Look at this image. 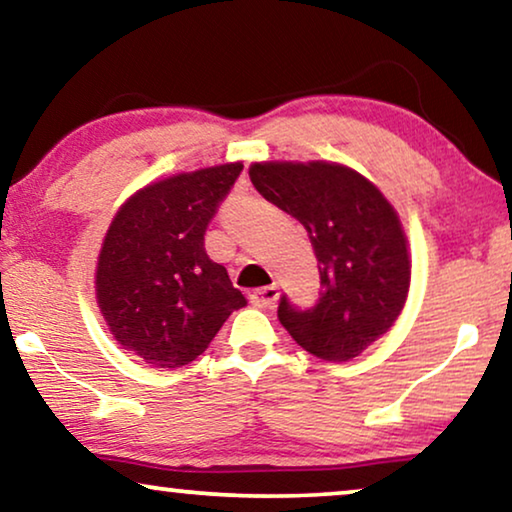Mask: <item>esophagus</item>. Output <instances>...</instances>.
<instances>
[{"label": "esophagus", "mask_w": 512, "mask_h": 512, "mask_svg": "<svg viewBox=\"0 0 512 512\" xmlns=\"http://www.w3.org/2000/svg\"><path fill=\"white\" fill-rule=\"evenodd\" d=\"M278 301V287L269 285V287H257V290L250 292V304L257 308H271Z\"/></svg>", "instance_id": "34e87169"}]
</instances>
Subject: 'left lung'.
<instances>
[{"label":"left lung","instance_id":"1","mask_svg":"<svg viewBox=\"0 0 512 512\" xmlns=\"http://www.w3.org/2000/svg\"><path fill=\"white\" fill-rule=\"evenodd\" d=\"M250 181L306 227L318 257V304L301 311L280 297V325L327 362L362 355L408 297V241L397 211L371 181L334 162L253 164Z\"/></svg>","mask_w":512,"mask_h":512}]
</instances>
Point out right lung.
Listing matches in <instances>:
<instances>
[{
    "label": "right lung",
    "instance_id": "1",
    "mask_svg": "<svg viewBox=\"0 0 512 512\" xmlns=\"http://www.w3.org/2000/svg\"><path fill=\"white\" fill-rule=\"evenodd\" d=\"M241 162L178 174L132 194L111 222L97 262V304L125 350L155 369L190 364L246 306L204 234Z\"/></svg>",
    "mask_w": 512,
    "mask_h": 512
}]
</instances>
